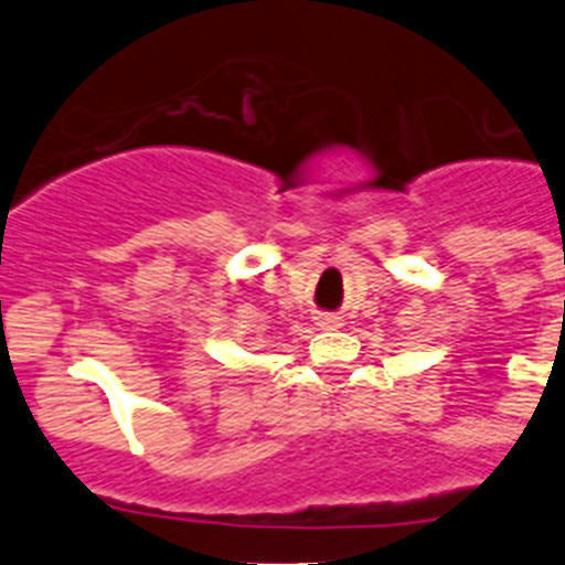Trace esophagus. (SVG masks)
Listing matches in <instances>:
<instances>
[{"label":"esophagus","instance_id":"1","mask_svg":"<svg viewBox=\"0 0 565 565\" xmlns=\"http://www.w3.org/2000/svg\"><path fill=\"white\" fill-rule=\"evenodd\" d=\"M319 319V328H324V330H333V328H339V317H333V315H322V317H317Z\"/></svg>","mask_w":565,"mask_h":565}]
</instances>
